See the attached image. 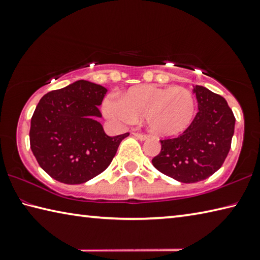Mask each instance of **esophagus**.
I'll return each mask as SVG.
<instances>
[{
    "label": "esophagus",
    "mask_w": 260,
    "mask_h": 260,
    "mask_svg": "<svg viewBox=\"0 0 260 260\" xmlns=\"http://www.w3.org/2000/svg\"><path fill=\"white\" fill-rule=\"evenodd\" d=\"M133 135L135 136L136 139H139V140H141V141H143V140H147V139H148V135L143 134V133H133Z\"/></svg>",
    "instance_id": "esophagus-1"
}]
</instances>
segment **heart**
<instances>
[{
  "mask_svg": "<svg viewBox=\"0 0 260 260\" xmlns=\"http://www.w3.org/2000/svg\"><path fill=\"white\" fill-rule=\"evenodd\" d=\"M195 111V96L183 87L135 86L121 100L109 96L103 102V112L109 119L131 124L144 118L148 128L159 136L183 133L190 126Z\"/></svg>",
  "mask_w": 260,
  "mask_h": 260,
  "instance_id": "heart-1",
  "label": "heart"
}]
</instances>
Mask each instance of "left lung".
Instances as JSON below:
<instances>
[{"mask_svg":"<svg viewBox=\"0 0 260 260\" xmlns=\"http://www.w3.org/2000/svg\"><path fill=\"white\" fill-rule=\"evenodd\" d=\"M199 112L178 138L160 140L161 149L152 165L183 183L208 179L222 166L230 152L235 117L227 101L203 86L193 88Z\"/></svg>","mask_w":260,"mask_h":260,"instance_id":"8db88e82","label":"left lung"}]
</instances>
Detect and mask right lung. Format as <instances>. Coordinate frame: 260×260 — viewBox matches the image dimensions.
Listing matches in <instances>:
<instances>
[{
	"label": "right lung",
	"instance_id": "right-lung-1",
	"mask_svg": "<svg viewBox=\"0 0 260 260\" xmlns=\"http://www.w3.org/2000/svg\"><path fill=\"white\" fill-rule=\"evenodd\" d=\"M107 88L79 80L46 94L30 119L29 143L41 169L52 179L79 184L95 178L112 161L129 133L108 136L96 120Z\"/></svg>",
	"mask_w": 260,
	"mask_h": 260
}]
</instances>
